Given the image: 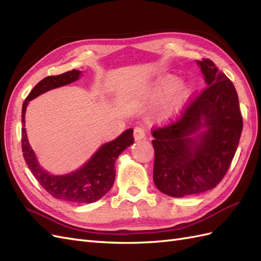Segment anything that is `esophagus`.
<instances>
[{"instance_id":"1","label":"esophagus","mask_w":261,"mask_h":261,"mask_svg":"<svg viewBox=\"0 0 261 261\" xmlns=\"http://www.w3.org/2000/svg\"><path fill=\"white\" fill-rule=\"evenodd\" d=\"M145 132L142 127H136L134 129V139L136 140V142H139V140L145 139Z\"/></svg>"}]
</instances>
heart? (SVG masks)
Segmentation results:
<instances>
[{"label":"heart","mask_w":261,"mask_h":261,"mask_svg":"<svg viewBox=\"0 0 261 261\" xmlns=\"http://www.w3.org/2000/svg\"><path fill=\"white\" fill-rule=\"evenodd\" d=\"M194 94V87L190 82H180L174 74H164L154 80L145 91L148 102H156L164 97L157 111L156 119L167 123L177 118L186 109Z\"/></svg>","instance_id":"1"}]
</instances>
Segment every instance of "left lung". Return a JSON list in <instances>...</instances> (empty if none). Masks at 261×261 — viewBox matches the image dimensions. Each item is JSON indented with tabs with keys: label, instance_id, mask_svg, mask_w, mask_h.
Returning <instances> with one entry per match:
<instances>
[{
	"label": "left lung",
	"instance_id": "obj_1",
	"mask_svg": "<svg viewBox=\"0 0 261 261\" xmlns=\"http://www.w3.org/2000/svg\"><path fill=\"white\" fill-rule=\"evenodd\" d=\"M196 63L207 88L177 122L152 132L154 186L172 198L215 188L228 170L243 129L234 84L212 60Z\"/></svg>",
	"mask_w": 261,
	"mask_h": 261
}]
</instances>
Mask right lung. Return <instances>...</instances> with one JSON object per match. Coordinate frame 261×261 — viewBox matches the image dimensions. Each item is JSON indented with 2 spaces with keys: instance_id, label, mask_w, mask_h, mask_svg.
Instances as JSON below:
<instances>
[{
  "instance_id": "1",
  "label": "right lung",
  "mask_w": 261,
  "mask_h": 261,
  "mask_svg": "<svg viewBox=\"0 0 261 261\" xmlns=\"http://www.w3.org/2000/svg\"><path fill=\"white\" fill-rule=\"evenodd\" d=\"M82 71L71 70L59 75L46 76L39 81L26 97L22 109V149L25 163L39 185L54 198L78 203H93L107 194L115 180V163L126 148L134 144L133 129L122 133L112 142L105 143L82 167L66 174H53L39 164L36 153L30 145L25 128V114L30 101L48 91L79 80Z\"/></svg>"
}]
</instances>
